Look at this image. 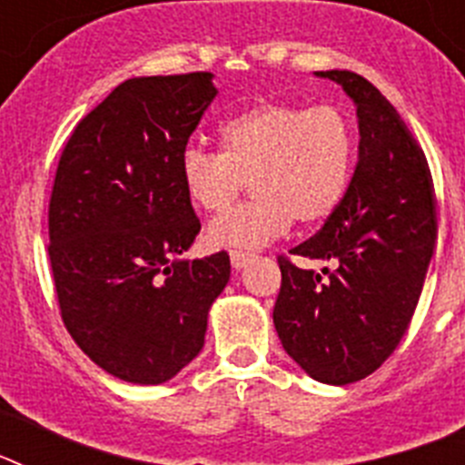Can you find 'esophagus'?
I'll use <instances>...</instances> for the list:
<instances>
[{
  "label": "esophagus",
  "mask_w": 465,
  "mask_h": 465,
  "mask_svg": "<svg viewBox=\"0 0 465 465\" xmlns=\"http://www.w3.org/2000/svg\"><path fill=\"white\" fill-rule=\"evenodd\" d=\"M252 253H246V252H230V265L235 270H242L246 265V262L252 261Z\"/></svg>",
  "instance_id": "esophagus-1"
}]
</instances>
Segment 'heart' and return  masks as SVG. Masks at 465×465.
I'll return each instance as SVG.
<instances>
[{
  "mask_svg": "<svg viewBox=\"0 0 465 465\" xmlns=\"http://www.w3.org/2000/svg\"><path fill=\"white\" fill-rule=\"evenodd\" d=\"M356 155L354 125L331 104L262 102L221 125V151L188 146L182 183L193 207L223 212L252 182L253 201L207 228L216 249H261L298 221L326 223L347 193Z\"/></svg>",
  "mask_w": 465,
  "mask_h": 465,
  "instance_id": "1",
  "label": "heart"
}]
</instances>
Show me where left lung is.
I'll return each mask as SVG.
<instances>
[{"mask_svg":"<svg viewBox=\"0 0 465 465\" xmlns=\"http://www.w3.org/2000/svg\"><path fill=\"white\" fill-rule=\"evenodd\" d=\"M316 76L354 100L359 163L338 212L291 252L332 270L323 268V278L279 256L272 319L286 354L312 380L344 386L372 375L408 331L438 219L426 155L391 102L347 69Z\"/></svg>","mask_w":465,"mask_h":465,"instance_id":"1","label":"left lung"}]
</instances>
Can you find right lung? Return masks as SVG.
Masks as SVG:
<instances>
[{
  "instance_id": "obj_1",
  "label": "right lung",
  "mask_w": 465,
  "mask_h": 465,
  "mask_svg": "<svg viewBox=\"0 0 465 465\" xmlns=\"http://www.w3.org/2000/svg\"><path fill=\"white\" fill-rule=\"evenodd\" d=\"M216 97L209 72L123 81L74 127L48 204L60 314L102 371L163 384L204 347L225 252L179 261L200 232L182 183L188 137Z\"/></svg>"
}]
</instances>
